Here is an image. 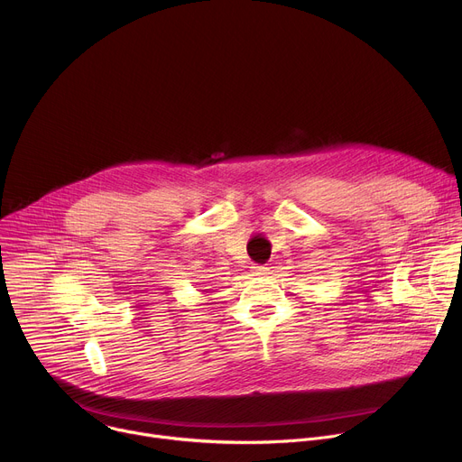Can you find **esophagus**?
<instances>
[{"instance_id": "esophagus-1", "label": "esophagus", "mask_w": 462, "mask_h": 462, "mask_svg": "<svg viewBox=\"0 0 462 462\" xmlns=\"http://www.w3.org/2000/svg\"><path fill=\"white\" fill-rule=\"evenodd\" d=\"M252 274H254V276H261V278H265V276H269V274H271V269H269V267H254Z\"/></svg>"}]
</instances>
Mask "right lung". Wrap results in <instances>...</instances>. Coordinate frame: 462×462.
I'll return each mask as SVG.
<instances>
[{
    "instance_id": "1",
    "label": "right lung",
    "mask_w": 462,
    "mask_h": 462,
    "mask_svg": "<svg viewBox=\"0 0 462 462\" xmlns=\"http://www.w3.org/2000/svg\"><path fill=\"white\" fill-rule=\"evenodd\" d=\"M203 292H208V289H205V291H203Z\"/></svg>"
}]
</instances>
